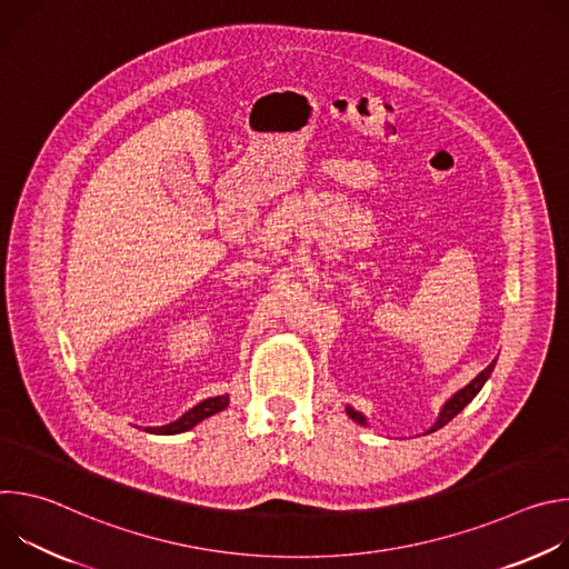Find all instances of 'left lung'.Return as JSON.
<instances>
[{
    "label": "left lung",
    "instance_id": "8db88e82",
    "mask_svg": "<svg viewBox=\"0 0 569 569\" xmlns=\"http://www.w3.org/2000/svg\"><path fill=\"white\" fill-rule=\"evenodd\" d=\"M496 362H498V358L486 367L483 371H479L466 387H461L459 391H455L446 402H443V408H441V412H439V417H437V421L423 432V435H430V432H437V430H441L446 423H450L463 408L466 405L481 391V387H483V382L491 378V373H493V369H496ZM347 417L349 419H353L356 423H360V426H367V417L362 415V412H358L356 408H351V405H347Z\"/></svg>",
    "mask_w": 569,
    "mask_h": 569
}]
</instances>
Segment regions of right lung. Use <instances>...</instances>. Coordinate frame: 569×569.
I'll return each mask as SVG.
<instances>
[{
  "label": "right lung",
  "mask_w": 569,
  "mask_h": 569,
  "mask_svg": "<svg viewBox=\"0 0 569 569\" xmlns=\"http://www.w3.org/2000/svg\"><path fill=\"white\" fill-rule=\"evenodd\" d=\"M229 405V393H222V396H213V398H204L200 400L196 408H191L189 412H184L178 421L169 423V426H157V428H143L146 432L150 435H180V432H187L191 428H196L200 421L222 412Z\"/></svg>",
  "instance_id": "obj_1"
}]
</instances>
